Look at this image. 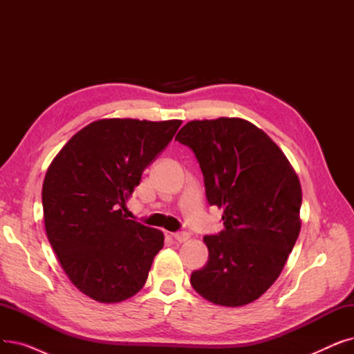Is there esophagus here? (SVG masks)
<instances>
[{"label":"esophagus","instance_id":"obj_1","mask_svg":"<svg viewBox=\"0 0 354 354\" xmlns=\"http://www.w3.org/2000/svg\"><path fill=\"white\" fill-rule=\"evenodd\" d=\"M172 238L176 241V243H185V241H188L189 235L187 232H174Z\"/></svg>","mask_w":354,"mask_h":354}]
</instances>
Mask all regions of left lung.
<instances>
[{
	"label": "left lung",
	"instance_id": "1",
	"mask_svg": "<svg viewBox=\"0 0 354 354\" xmlns=\"http://www.w3.org/2000/svg\"><path fill=\"white\" fill-rule=\"evenodd\" d=\"M175 140L194 152L209 205L224 209V230L203 236L208 261L191 284L219 306L252 303L274 284L299 238L300 180L281 149L243 119L192 120Z\"/></svg>",
	"mask_w": 354,
	"mask_h": 354
}]
</instances>
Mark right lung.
<instances>
[{
	"mask_svg": "<svg viewBox=\"0 0 354 354\" xmlns=\"http://www.w3.org/2000/svg\"><path fill=\"white\" fill-rule=\"evenodd\" d=\"M180 123L93 122L51 162L41 192L46 232L70 281L90 299L119 303L145 286L163 234L123 211Z\"/></svg>",
	"mask_w": 354,
	"mask_h": 354,
	"instance_id": "right-lung-1",
	"label": "right lung"
}]
</instances>
